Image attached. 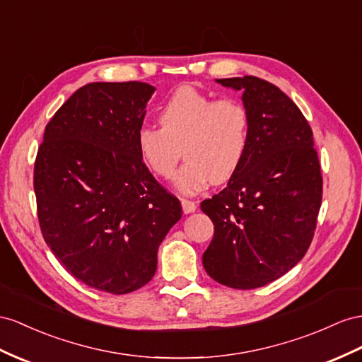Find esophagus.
Returning <instances> with one entry per match:
<instances>
[{
    "mask_svg": "<svg viewBox=\"0 0 362 362\" xmlns=\"http://www.w3.org/2000/svg\"><path fill=\"white\" fill-rule=\"evenodd\" d=\"M182 208H183V212L185 214H191V212H194L197 209V205L191 200H185L182 199Z\"/></svg>",
    "mask_w": 362,
    "mask_h": 362,
    "instance_id": "esophagus-1",
    "label": "esophagus"
}]
</instances>
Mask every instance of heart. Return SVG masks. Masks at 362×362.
Listing matches in <instances>:
<instances>
[{"instance_id":"1","label":"heart","mask_w":362,"mask_h":362,"mask_svg":"<svg viewBox=\"0 0 362 362\" xmlns=\"http://www.w3.org/2000/svg\"><path fill=\"white\" fill-rule=\"evenodd\" d=\"M162 128L142 127L137 150L153 174L170 177L183 154L187 162L174 173L173 185L185 196L211 182L229 180L242 163L249 137L247 111L235 99L214 100L194 87L175 90L160 110Z\"/></svg>"}]
</instances>
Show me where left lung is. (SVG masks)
Masks as SVG:
<instances>
[{
  "mask_svg": "<svg viewBox=\"0 0 362 362\" xmlns=\"http://www.w3.org/2000/svg\"><path fill=\"white\" fill-rule=\"evenodd\" d=\"M242 93L247 148L226 188L202 202L214 223L203 267L234 289L266 286L308 251L321 206L322 179L308 120L291 98L255 76L216 79Z\"/></svg>",
  "mask_w": 362,
  "mask_h": 362,
  "instance_id": "left-lung-1",
  "label": "left lung"
}]
</instances>
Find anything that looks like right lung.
I'll list each match as a JSON object with an SVG mask.
<instances>
[{"mask_svg": "<svg viewBox=\"0 0 362 362\" xmlns=\"http://www.w3.org/2000/svg\"><path fill=\"white\" fill-rule=\"evenodd\" d=\"M145 82H91L45 127L33 187L45 243L67 272L113 295L151 280L157 249L182 217L137 150Z\"/></svg>", "mask_w": 362, "mask_h": 362, "instance_id": "1", "label": "right lung"}]
</instances>
